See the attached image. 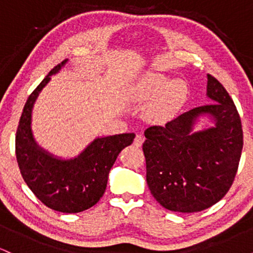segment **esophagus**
Returning a JSON list of instances; mask_svg holds the SVG:
<instances>
[{"label":"esophagus","instance_id":"1","mask_svg":"<svg viewBox=\"0 0 253 253\" xmlns=\"http://www.w3.org/2000/svg\"><path fill=\"white\" fill-rule=\"evenodd\" d=\"M143 143H144V136L143 135H140V134H136L135 135V139H134V146H136V147H140L141 145H143Z\"/></svg>","mask_w":253,"mask_h":253}]
</instances>
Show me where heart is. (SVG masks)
<instances>
[{"instance_id": "b5f03b06", "label": "heart", "mask_w": 253, "mask_h": 253, "mask_svg": "<svg viewBox=\"0 0 253 253\" xmlns=\"http://www.w3.org/2000/svg\"><path fill=\"white\" fill-rule=\"evenodd\" d=\"M188 86L184 81L171 80L159 72H145L128 89V98L135 103H147V118L152 123L169 121L184 102Z\"/></svg>"}]
</instances>
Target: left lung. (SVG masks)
<instances>
[{"mask_svg": "<svg viewBox=\"0 0 253 253\" xmlns=\"http://www.w3.org/2000/svg\"><path fill=\"white\" fill-rule=\"evenodd\" d=\"M207 96L214 103L145 130L147 185L172 211H201L219 202L234 181L242 156V121L233 100L216 78L207 75ZM201 116L214 125L194 131Z\"/></svg>", "mask_w": 253, "mask_h": 253, "instance_id": "left-lung-1", "label": "left lung"}]
</instances>
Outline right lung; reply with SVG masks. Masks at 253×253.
<instances>
[{
  "label": "right lung",
  "instance_id": "add662e5",
  "mask_svg": "<svg viewBox=\"0 0 253 253\" xmlns=\"http://www.w3.org/2000/svg\"><path fill=\"white\" fill-rule=\"evenodd\" d=\"M68 59L54 66L30 95L15 136V153L22 178L46 207L62 213H78L96 205L108 182L119 153L133 143L134 133L96 138L77 157L62 159L37 144L32 133V110L40 91Z\"/></svg>",
  "mask_w": 253,
  "mask_h": 253
}]
</instances>
